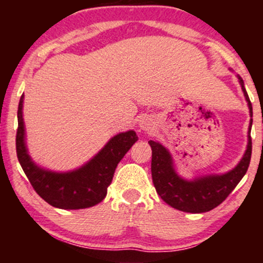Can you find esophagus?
<instances>
[{
  "label": "esophagus",
  "instance_id": "1",
  "mask_svg": "<svg viewBox=\"0 0 263 263\" xmlns=\"http://www.w3.org/2000/svg\"><path fill=\"white\" fill-rule=\"evenodd\" d=\"M140 126L142 127V129H146V131L151 129V123H149V121H147V120H143V121H141Z\"/></svg>",
  "mask_w": 263,
  "mask_h": 263
}]
</instances>
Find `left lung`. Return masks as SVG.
<instances>
[{"instance_id":"8db88e82","label":"left lung","mask_w":263,"mask_h":263,"mask_svg":"<svg viewBox=\"0 0 263 263\" xmlns=\"http://www.w3.org/2000/svg\"><path fill=\"white\" fill-rule=\"evenodd\" d=\"M243 95L249 104L250 115L252 117V105L247 95L243 80L238 77ZM251 126L249 129V144L240 163L234 170L222 174V176H208L198 179L184 180L176 173L172 163V157L167 149L161 143L155 141H148L152 148V179L157 193L163 200L172 208L185 213H205L213 210L220 205L229 194L235 189L238 182L245 176L247 168L251 161L252 141H251Z\"/></svg>"}]
</instances>
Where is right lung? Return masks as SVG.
I'll return each mask as SVG.
<instances>
[{"label": "right lung", "instance_id": "right-lung-1", "mask_svg": "<svg viewBox=\"0 0 263 263\" xmlns=\"http://www.w3.org/2000/svg\"><path fill=\"white\" fill-rule=\"evenodd\" d=\"M22 107L23 95L21 96L17 112V157L39 197L52 206L70 210L85 209L104 200L117 164L138 140L136 132L128 131L115 136L91 161L79 170L68 173H54L35 165L27 153Z\"/></svg>", "mask_w": 263, "mask_h": 263}]
</instances>
